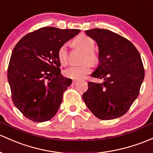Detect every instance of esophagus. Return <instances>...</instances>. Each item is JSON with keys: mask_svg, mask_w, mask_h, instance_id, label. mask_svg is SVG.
Returning a JSON list of instances; mask_svg holds the SVG:
<instances>
[{"mask_svg": "<svg viewBox=\"0 0 153 153\" xmlns=\"http://www.w3.org/2000/svg\"><path fill=\"white\" fill-rule=\"evenodd\" d=\"M77 83H78V81H77V80H73V83H72V84H73V85H76Z\"/></svg>", "mask_w": 153, "mask_h": 153, "instance_id": "esophagus-1", "label": "esophagus"}]
</instances>
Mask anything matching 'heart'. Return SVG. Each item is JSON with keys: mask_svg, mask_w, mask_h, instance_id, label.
Wrapping results in <instances>:
<instances>
[{"mask_svg": "<svg viewBox=\"0 0 153 153\" xmlns=\"http://www.w3.org/2000/svg\"><path fill=\"white\" fill-rule=\"evenodd\" d=\"M73 46L83 51L85 53L84 61H88L94 65L98 62V56L93 51L95 43L94 40L90 37L79 36L77 37L73 42ZM58 59L62 65H66L68 62V52L67 47L63 45L58 50ZM91 65L85 63L80 66H72L65 70V75L69 78L73 80H80L83 78L86 74L91 71Z\"/></svg>", "mask_w": 153, "mask_h": 153, "instance_id": "obj_1", "label": "heart"}]
</instances>
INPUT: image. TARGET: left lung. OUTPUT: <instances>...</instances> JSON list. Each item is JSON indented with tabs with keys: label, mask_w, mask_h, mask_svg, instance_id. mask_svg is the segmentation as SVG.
I'll use <instances>...</instances> for the list:
<instances>
[{
	"label": "left lung",
	"mask_w": 153,
	"mask_h": 153,
	"mask_svg": "<svg viewBox=\"0 0 153 153\" xmlns=\"http://www.w3.org/2000/svg\"><path fill=\"white\" fill-rule=\"evenodd\" d=\"M99 47V65L91 76L103 80L88 82L82 97L89 110L101 120L123 115L139 96L145 70L133 43L106 29L85 30Z\"/></svg>",
	"instance_id": "1"
}]
</instances>
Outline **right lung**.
<instances>
[{
	"label": "right lung",
	"instance_id": "add662e5",
	"mask_svg": "<svg viewBox=\"0 0 153 153\" xmlns=\"http://www.w3.org/2000/svg\"><path fill=\"white\" fill-rule=\"evenodd\" d=\"M80 30L46 27L23 37L15 46L8 68L14 105L34 122L49 120L57 112L72 80L61 74L58 50Z\"/></svg>",
	"mask_w": 153,
	"mask_h": 153
}]
</instances>
